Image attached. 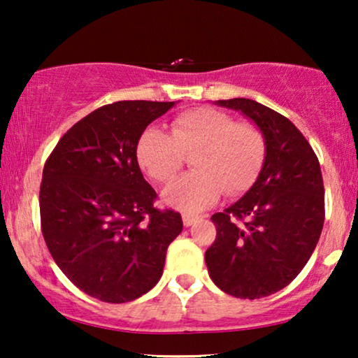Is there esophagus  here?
Instances as JSON below:
<instances>
[{
    "label": "esophagus",
    "instance_id": "esophagus-1",
    "mask_svg": "<svg viewBox=\"0 0 358 358\" xmlns=\"http://www.w3.org/2000/svg\"><path fill=\"white\" fill-rule=\"evenodd\" d=\"M199 217H192V215H182V222L184 227H192V224L197 222Z\"/></svg>",
    "mask_w": 358,
    "mask_h": 358
}]
</instances>
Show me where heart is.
<instances>
[{
  "instance_id": "1",
  "label": "heart",
  "mask_w": 358,
  "mask_h": 358,
  "mask_svg": "<svg viewBox=\"0 0 358 358\" xmlns=\"http://www.w3.org/2000/svg\"><path fill=\"white\" fill-rule=\"evenodd\" d=\"M194 173L163 190V202L185 215L202 212L227 190L251 187L262 168L266 143L261 131L212 107L187 110L171 122V134L148 127L136 145L140 168L156 182L166 184L192 155Z\"/></svg>"
}]
</instances>
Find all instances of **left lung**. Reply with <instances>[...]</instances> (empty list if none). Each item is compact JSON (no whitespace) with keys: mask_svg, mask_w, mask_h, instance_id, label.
<instances>
[{"mask_svg":"<svg viewBox=\"0 0 358 358\" xmlns=\"http://www.w3.org/2000/svg\"><path fill=\"white\" fill-rule=\"evenodd\" d=\"M215 104L257 127L266 156L252 187L212 217L217 238L205 264L220 290L256 300L285 288L310 261L324 224V184L315 151L287 117L246 97Z\"/></svg>","mask_w":358,"mask_h":358,"instance_id":"obj_1","label":"left lung"}]
</instances>
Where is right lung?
Returning a JSON list of instances; mask_svg holds the SVG:
<instances>
[{
    "mask_svg": "<svg viewBox=\"0 0 358 358\" xmlns=\"http://www.w3.org/2000/svg\"><path fill=\"white\" fill-rule=\"evenodd\" d=\"M174 106H102L62 136L43 166L38 202L48 251L80 290L101 301L125 303L150 292L182 231L179 213L153 207L156 192L136 159L146 127Z\"/></svg>",
    "mask_w": 358,
    "mask_h": 358,
    "instance_id": "1",
    "label": "right lung"
}]
</instances>
